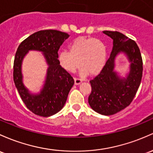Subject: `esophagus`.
Returning a JSON list of instances; mask_svg holds the SVG:
<instances>
[{
    "instance_id": "obj_1",
    "label": "esophagus",
    "mask_w": 153,
    "mask_h": 153,
    "mask_svg": "<svg viewBox=\"0 0 153 153\" xmlns=\"http://www.w3.org/2000/svg\"><path fill=\"white\" fill-rule=\"evenodd\" d=\"M74 80H75V85H79L80 83L82 82V80H80V78H74Z\"/></svg>"
}]
</instances>
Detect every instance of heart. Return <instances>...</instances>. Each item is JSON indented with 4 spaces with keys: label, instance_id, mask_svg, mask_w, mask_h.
<instances>
[{
    "label": "heart",
    "instance_id": "b5f03b06",
    "mask_svg": "<svg viewBox=\"0 0 153 153\" xmlns=\"http://www.w3.org/2000/svg\"><path fill=\"white\" fill-rule=\"evenodd\" d=\"M69 49L61 51L58 56L61 66L69 73H75L80 65L82 75H97L106 62L107 46L100 39L80 37L70 43Z\"/></svg>",
    "mask_w": 153,
    "mask_h": 153
}]
</instances>
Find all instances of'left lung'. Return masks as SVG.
<instances>
[{
    "mask_svg": "<svg viewBox=\"0 0 153 153\" xmlns=\"http://www.w3.org/2000/svg\"><path fill=\"white\" fill-rule=\"evenodd\" d=\"M113 40L110 58L102 71L90 80L91 93L89 105L98 113L110 115L128 106L137 94L142 77V59L136 42L117 31H103ZM123 52L130 62V71L127 78L121 79L114 70V59Z\"/></svg>",
    "mask_w": 153,
    "mask_h": 153,
    "instance_id": "8db88e82",
    "label": "left lung"
}]
</instances>
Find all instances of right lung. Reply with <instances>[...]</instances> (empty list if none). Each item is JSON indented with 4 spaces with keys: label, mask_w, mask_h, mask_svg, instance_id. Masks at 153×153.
<instances>
[{
    "label": "right lung",
    "mask_w": 153,
    "mask_h": 153,
    "mask_svg": "<svg viewBox=\"0 0 153 153\" xmlns=\"http://www.w3.org/2000/svg\"><path fill=\"white\" fill-rule=\"evenodd\" d=\"M69 36L59 30H41L24 40L16 50L13 73L15 85L26 107L39 116L49 117L60 111L74 84L73 77L58 59L59 49ZM30 50L43 52L49 65L45 83L38 95L30 93L22 82L21 63Z\"/></svg>",
    "instance_id": "right-lung-1"
}]
</instances>
